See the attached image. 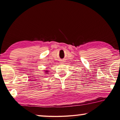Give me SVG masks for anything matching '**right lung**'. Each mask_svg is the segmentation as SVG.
<instances>
[{"label": "right lung", "mask_w": 120, "mask_h": 120, "mask_svg": "<svg viewBox=\"0 0 120 120\" xmlns=\"http://www.w3.org/2000/svg\"><path fill=\"white\" fill-rule=\"evenodd\" d=\"M47 72H48V71H47V70H45V73L47 74V73H47Z\"/></svg>", "instance_id": "1"}]
</instances>
